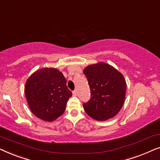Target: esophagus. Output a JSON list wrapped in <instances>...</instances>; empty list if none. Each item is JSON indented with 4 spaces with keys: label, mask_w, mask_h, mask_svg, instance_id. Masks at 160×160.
<instances>
[{
    "label": "esophagus",
    "mask_w": 160,
    "mask_h": 160,
    "mask_svg": "<svg viewBox=\"0 0 160 160\" xmlns=\"http://www.w3.org/2000/svg\"><path fill=\"white\" fill-rule=\"evenodd\" d=\"M73 95L74 96H76V95H77V90H76V89L73 92Z\"/></svg>",
    "instance_id": "esophagus-1"
}]
</instances>
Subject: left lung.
Here are the masks:
<instances>
[{"instance_id": "obj_1", "label": "left lung", "mask_w": 160, "mask_h": 160, "mask_svg": "<svg viewBox=\"0 0 160 160\" xmlns=\"http://www.w3.org/2000/svg\"><path fill=\"white\" fill-rule=\"evenodd\" d=\"M91 98L83 104L89 117L106 121L117 114L123 106L127 84L122 74L105 62L90 65L84 70Z\"/></svg>"}]
</instances>
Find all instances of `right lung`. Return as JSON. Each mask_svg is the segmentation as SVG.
<instances>
[{
    "mask_svg": "<svg viewBox=\"0 0 160 160\" xmlns=\"http://www.w3.org/2000/svg\"><path fill=\"white\" fill-rule=\"evenodd\" d=\"M25 93L32 113L41 119L52 122L64 113L72 96L63 74L55 68L38 70L25 84Z\"/></svg>",
    "mask_w": 160,
    "mask_h": 160,
    "instance_id": "right-lung-1",
    "label": "right lung"
}]
</instances>
